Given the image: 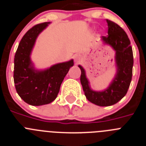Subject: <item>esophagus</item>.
Segmentation results:
<instances>
[{
  "instance_id": "obj_1",
  "label": "esophagus",
  "mask_w": 146,
  "mask_h": 146,
  "mask_svg": "<svg viewBox=\"0 0 146 146\" xmlns=\"http://www.w3.org/2000/svg\"><path fill=\"white\" fill-rule=\"evenodd\" d=\"M74 60H75V64H78L80 61V58L78 55H75L74 56Z\"/></svg>"
}]
</instances>
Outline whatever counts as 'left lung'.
Segmentation results:
<instances>
[{
	"label": "left lung",
	"mask_w": 146,
	"mask_h": 146,
	"mask_svg": "<svg viewBox=\"0 0 146 146\" xmlns=\"http://www.w3.org/2000/svg\"><path fill=\"white\" fill-rule=\"evenodd\" d=\"M108 35L102 36L104 44H109L115 51L117 72L109 87L104 91H95L91 89L85 69L79 65L81 70L80 82L85 96L89 102L98 106L107 107L116 104L127 93L133 67V52L130 40L122 28L114 22L107 20Z\"/></svg>",
	"instance_id": "8db88e82"
}]
</instances>
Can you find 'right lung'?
I'll list each match as a JSON object with an SVG mask.
<instances>
[{
	"instance_id": "right-lung-1",
	"label": "right lung",
	"mask_w": 146,
	"mask_h": 146,
	"mask_svg": "<svg viewBox=\"0 0 146 146\" xmlns=\"http://www.w3.org/2000/svg\"><path fill=\"white\" fill-rule=\"evenodd\" d=\"M50 23L36 25L28 30L20 41L15 55L14 82L18 95L33 106L53 102L73 60L55 64L44 70H37L31 60V54L39 33Z\"/></svg>"
}]
</instances>
